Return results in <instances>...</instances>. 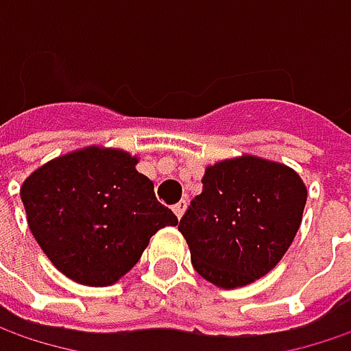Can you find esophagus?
<instances>
[{
	"label": "esophagus",
	"mask_w": 351,
	"mask_h": 351,
	"mask_svg": "<svg viewBox=\"0 0 351 351\" xmlns=\"http://www.w3.org/2000/svg\"><path fill=\"white\" fill-rule=\"evenodd\" d=\"M184 209H186V201H178L175 207H173V211H175V215H176V217H178V219L182 217Z\"/></svg>",
	"instance_id": "1"
}]
</instances>
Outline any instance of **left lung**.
Segmentation results:
<instances>
[{"mask_svg": "<svg viewBox=\"0 0 351 351\" xmlns=\"http://www.w3.org/2000/svg\"><path fill=\"white\" fill-rule=\"evenodd\" d=\"M307 186L293 169L244 154L205 169L203 191L184 211V236L195 270L219 289L268 274L293 244Z\"/></svg>", "mask_w": 351, "mask_h": 351, "instance_id": "left-lung-1", "label": "left lung"}]
</instances>
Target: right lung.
I'll return each mask as SVG.
<instances>
[{
    "instance_id": "right-lung-1",
    "label": "right lung",
    "mask_w": 351,
    "mask_h": 351,
    "mask_svg": "<svg viewBox=\"0 0 351 351\" xmlns=\"http://www.w3.org/2000/svg\"><path fill=\"white\" fill-rule=\"evenodd\" d=\"M136 165L138 158L123 150L89 146L46 162L24 180L20 197L30 232L71 280L117 282L160 228L178 223Z\"/></svg>"
}]
</instances>
